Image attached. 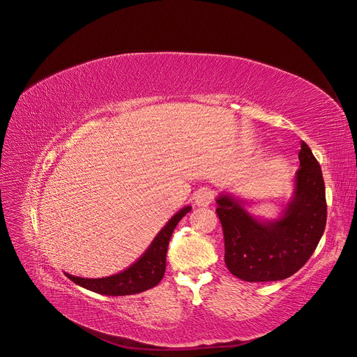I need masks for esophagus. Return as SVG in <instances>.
<instances>
[{
  "mask_svg": "<svg viewBox=\"0 0 357 357\" xmlns=\"http://www.w3.org/2000/svg\"><path fill=\"white\" fill-rule=\"evenodd\" d=\"M212 200H213V193L205 188L197 190V193L195 196V203L197 206H209Z\"/></svg>",
  "mask_w": 357,
  "mask_h": 357,
  "instance_id": "obj_1",
  "label": "esophagus"
}]
</instances>
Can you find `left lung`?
Wrapping results in <instances>:
<instances>
[{
  "label": "left lung",
  "mask_w": 357,
  "mask_h": 357,
  "mask_svg": "<svg viewBox=\"0 0 357 357\" xmlns=\"http://www.w3.org/2000/svg\"><path fill=\"white\" fill-rule=\"evenodd\" d=\"M298 157L301 167L294 178V195L276 219L256 218L244 200L231 193L216 197L225 264L235 278L283 280L296 273L315 251L327 222L326 185L321 167L305 142Z\"/></svg>",
  "instance_id": "left-lung-1"
}]
</instances>
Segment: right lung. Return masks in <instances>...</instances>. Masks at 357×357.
Instances as JSON below:
<instances>
[{
    "mask_svg": "<svg viewBox=\"0 0 357 357\" xmlns=\"http://www.w3.org/2000/svg\"><path fill=\"white\" fill-rule=\"evenodd\" d=\"M190 211L192 206H184L176 215H173L172 219L165 224V227L157 234L155 238L152 240L142 256L128 268L121 271V273L98 279L78 278L65 273L66 278L78 286L86 287L89 291L109 296L135 295L151 289V287L157 286L164 276L167 248L174 228L180 222L181 218Z\"/></svg>",
    "mask_w": 357,
    "mask_h": 357,
    "instance_id": "add662e5",
    "label": "right lung"
}]
</instances>
